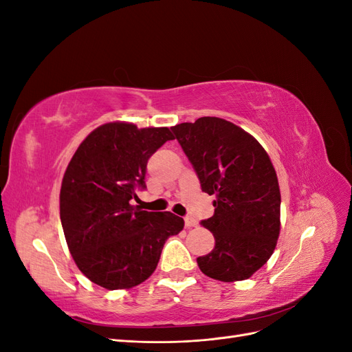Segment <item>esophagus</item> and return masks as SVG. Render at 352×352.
Here are the masks:
<instances>
[{
    "label": "esophagus",
    "mask_w": 352,
    "mask_h": 352,
    "mask_svg": "<svg viewBox=\"0 0 352 352\" xmlns=\"http://www.w3.org/2000/svg\"><path fill=\"white\" fill-rule=\"evenodd\" d=\"M197 225H198V223H197V220H194L192 217H185V226L188 228V229H190V228H197Z\"/></svg>",
    "instance_id": "esophagus-1"
}]
</instances>
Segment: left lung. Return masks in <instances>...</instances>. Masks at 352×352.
<instances>
[{"instance_id": "8db88e82", "label": "left lung", "mask_w": 352, "mask_h": 352, "mask_svg": "<svg viewBox=\"0 0 352 352\" xmlns=\"http://www.w3.org/2000/svg\"><path fill=\"white\" fill-rule=\"evenodd\" d=\"M212 201L214 214L202 220L214 248L197 258L208 278L245 280L267 263L280 232V190L276 170L252 135L219 117L172 127Z\"/></svg>"}]
</instances>
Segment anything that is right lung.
<instances>
[{
    "label": "right lung",
    "mask_w": 352,
    "mask_h": 352,
    "mask_svg": "<svg viewBox=\"0 0 352 352\" xmlns=\"http://www.w3.org/2000/svg\"><path fill=\"white\" fill-rule=\"evenodd\" d=\"M168 127L105 123L72 157L60 190V219L72 257L87 278L105 289H129L154 273L168 236L185 221L173 212L131 206L145 189L146 163Z\"/></svg>",
    "instance_id": "1"
}]
</instances>
